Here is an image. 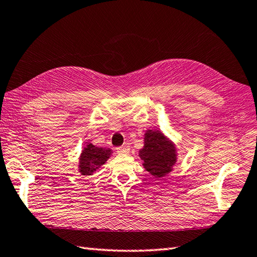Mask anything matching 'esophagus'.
Here are the masks:
<instances>
[{"mask_svg":"<svg viewBox=\"0 0 257 257\" xmlns=\"http://www.w3.org/2000/svg\"><path fill=\"white\" fill-rule=\"evenodd\" d=\"M129 151H130V146H129V145H124V146H122V147L117 148V152H118V153L126 154V153H129Z\"/></svg>","mask_w":257,"mask_h":257,"instance_id":"obj_1","label":"esophagus"}]
</instances>
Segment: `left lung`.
<instances>
[{"instance_id":"1","label":"left lung","mask_w":257,"mask_h":257,"mask_svg":"<svg viewBox=\"0 0 257 257\" xmlns=\"http://www.w3.org/2000/svg\"><path fill=\"white\" fill-rule=\"evenodd\" d=\"M145 168L152 176L162 178L173 170L177 161L176 147L162 131L148 129L145 134V146L139 151Z\"/></svg>"}]
</instances>
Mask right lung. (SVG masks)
Wrapping results in <instances>:
<instances>
[{"label": "right lung", "mask_w": 257, "mask_h": 257, "mask_svg": "<svg viewBox=\"0 0 257 257\" xmlns=\"http://www.w3.org/2000/svg\"><path fill=\"white\" fill-rule=\"evenodd\" d=\"M112 151L110 149L100 148L92 145V143H87L83 148L79 159V172L81 175H92L95 171H97L101 165L106 163Z\"/></svg>", "instance_id": "1"}]
</instances>
